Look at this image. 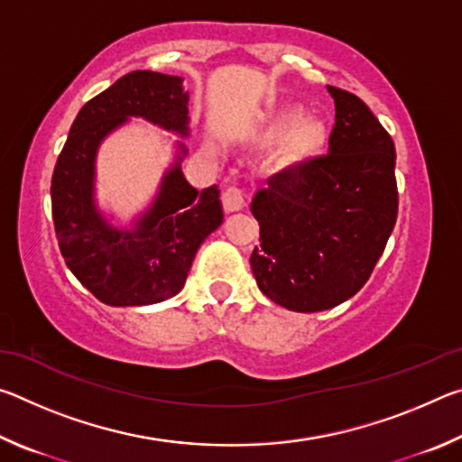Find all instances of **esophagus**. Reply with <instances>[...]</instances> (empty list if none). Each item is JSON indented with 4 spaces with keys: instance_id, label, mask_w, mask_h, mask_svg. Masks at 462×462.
Here are the masks:
<instances>
[{
    "instance_id": "esophagus-1",
    "label": "esophagus",
    "mask_w": 462,
    "mask_h": 462,
    "mask_svg": "<svg viewBox=\"0 0 462 462\" xmlns=\"http://www.w3.org/2000/svg\"><path fill=\"white\" fill-rule=\"evenodd\" d=\"M222 203L226 212H238V209L245 208V191L236 185L226 187V191L222 193Z\"/></svg>"
}]
</instances>
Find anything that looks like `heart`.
I'll use <instances>...</instances> for the list:
<instances>
[{
    "label": "heart",
    "mask_w": 462,
    "mask_h": 462,
    "mask_svg": "<svg viewBox=\"0 0 462 462\" xmlns=\"http://www.w3.org/2000/svg\"><path fill=\"white\" fill-rule=\"evenodd\" d=\"M289 131H291L292 134L287 138L283 151L289 162H300L310 159V156H314L324 144L326 132L322 124L316 120L300 122V114L297 112H287L281 116L275 122V126H273V136L283 138Z\"/></svg>",
    "instance_id": "heart-1"
}]
</instances>
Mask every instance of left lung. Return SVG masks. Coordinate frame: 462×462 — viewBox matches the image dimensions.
<instances>
[{
	"label": "left lung",
	"instance_id": "left-lung-1",
	"mask_svg": "<svg viewBox=\"0 0 462 462\" xmlns=\"http://www.w3.org/2000/svg\"><path fill=\"white\" fill-rule=\"evenodd\" d=\"M336 122L328 154L267 179L250 212L261 248L256 285L293 311H322L369 281L397 220L395 146L361 97L328 85Z\"/></svg>",
	"mask_w": 462,
	"mask_h": 462
}]
</instances>
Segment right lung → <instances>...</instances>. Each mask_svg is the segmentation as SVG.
<instances>
[{
	"label": "right lung",
	"mask_w": 462,
	"mask_h": 462,
	"mask_svg": "<svg viewBox=\"0 0 462 462\" xmlns=\"http://www.w3.org/2000/svg\"><path fill=\"white\" fill-rule=\"evenodd\" d=\"M187 99L181 77L124 75L81 107L54 165L51 201L60 254L81 285L107 306H151L177 295L201 242L224 220L217 185L191 187L181 156L134 230L114 228L93 203L101 140L130 116L187 136Z\"/></svg>",
	"instance_id": "1"
}]
</instances>
